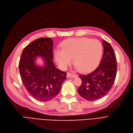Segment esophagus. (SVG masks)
I'll return each mask as SVG.
<instances>
[{"mask_svg": "<svg viewBox=\"0 0 133 133\" xmlns=\"http://www.w3.org/2000/svg\"><path fill=\"white\" fill-rule=\"evenodd\" d=\"M78 76L76 74H71V73H67V75L66 77L67 78H75V77H77Z\"/></svg>", "mask_w": 133, "mask_h": 133, "instance_id": "esophagus-1", "label": "esophagus"}]
</instances>
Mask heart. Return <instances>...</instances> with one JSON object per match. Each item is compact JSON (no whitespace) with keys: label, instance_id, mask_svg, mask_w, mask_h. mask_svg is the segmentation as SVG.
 <instances>
[{"label":"heart","instance_id":"obj_1","mask_svg":"<svg viewBox=\"0 0 133 133\" xmlns=\"http://www.w3.org/2000/svg\"><path fill=\"white\" fill-rule=\"evenodd\" d=\"M103 46L97 40L87 37L68 39L61 44V49H57L54 57L59 67L65 69L71 63L72 58L76 67L82 72L94 69L99 63Z\"/></svg>","mask_w":133,"mask_h":133}]
</instances>
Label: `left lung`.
<instances>
[{
	"instance_id": "obj_1",
	"label": "left lung",
	"mask_w": 133,
	"mask_h": 133,
	"mask_svg": "<svg viewBox=\"0 0 133 133\" xmlns=\"http://www.w3.org/2000/svg\"><path fill=\"white\" fill-rule=\"evenodd\" d=\"M103 44L104 54L99 66L92 72L79 76L82 83L77 91L82 98L89 101L105 96L115 79L117 64L115 52L108 42L103 40Z\"/></svg>"
}]
</instances>
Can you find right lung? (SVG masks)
Instances as JSON below:
<instances>
[{"mask_svg":"<svg viewBox=\"0 0 133 133\" xmlns=\"http://www.w3.org/2000/svg\"><path fill=\"white\" fill-rule=\"evenodd\" d=\"M37 57H42L43 67L36 64ZM53 42L51 38L41 37L29 43L23 50L19 61L22 82L35 99L48 101L59 93L66 78V73L57 69L52 62Z\"/></svg>","mask_w":133,"mask_h":133,"instance_id":"add662e5","label":"right lung"}]
</instances>
